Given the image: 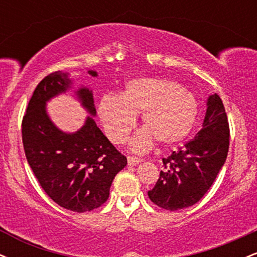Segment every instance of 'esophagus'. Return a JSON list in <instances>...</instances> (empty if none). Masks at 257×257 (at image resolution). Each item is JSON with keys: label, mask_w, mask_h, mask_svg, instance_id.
<instances>
[{"label": "esophagus", "mask_w": 257, "mask_h": 257, "mask_svg": "<svg viewBox=\"0 0 257 257\" xmlns=\"http://www.w3.org/2000/svg\"><path fill=\"white\" fill-rule=\"evenodd\" d=\"M126 159H128L129 166H138V164L140 163V158L134 157V156H128Z\"/></svg>", "instance_id": "1"}]
</instances>
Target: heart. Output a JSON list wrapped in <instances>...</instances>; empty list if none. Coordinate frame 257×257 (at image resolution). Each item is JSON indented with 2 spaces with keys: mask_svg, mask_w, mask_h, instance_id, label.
<instances>
[{
  "mask_svg": "<svg viewBox=\"0 0 257 257\" xmlns=\"http://www.w3.org/2000/svg\"><path fill=\"white\" fill-rule=\"evenodd\" d=\"M198 100L186 88L167 78L144 77L126 82L120 95L106 94L98 105L99 118L113 144H123L143 112L146 125L132 140L134 151H144L157 139L174 145L188 137L198 116Z\"/></svg>",
  "mask_w": 257,
  "mask_h": 257,
  "instance_id": "b5f03b06",
  "label": "heart"
}]
</instances>
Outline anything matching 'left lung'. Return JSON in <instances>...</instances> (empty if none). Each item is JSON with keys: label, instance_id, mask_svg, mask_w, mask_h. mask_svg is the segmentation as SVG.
Listing matches in <instances>:
<instances>
[{"label": "left lung", "instance_id": "1", "mask_svg": "<svg viewBox=\"0 0 257 257\" xmlns=\"http://www.w3.org/2000/svg\"><path fill=\"white\" fill-rule=\"evenodd\" d=\"M229 147V124L225 106L217 94L208 100L203 128L191 141L169 157L162 158L163 170L150 199L166 210L196 204L214 184Z\"/></svg>", "mask_w": 257, "mask_h": 257}]
</instances>
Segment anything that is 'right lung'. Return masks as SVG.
<instances>
[{
  "mask_svg": "<svg viewBox=\"0 0 257 257\" xmlns=\"http://www.w3.org/2000/svg\"><path fill=\"white\" fill-rule=\"evenodd\" d=\"M89 73L96 76L94 71ZM69 84L70 79L61 71L49 73L37 84L23 117L22 138L28 163L47 196L67 210L85 213L107 200L112 181L126 166V157L90 117L75 134L55 128L44 104ZM78 98L95 114L89 89H79Z\"/></svg>",
  "mask_w": 257,
  "mask_h": 257,
  "instance_id": "right-lung-1",
  "label": "right lung"
}]
</instances>
